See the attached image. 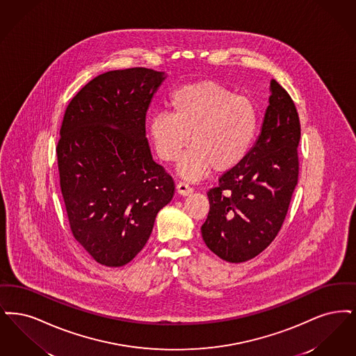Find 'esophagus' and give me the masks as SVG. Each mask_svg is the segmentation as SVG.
I'll use <instances>...</instances> for the list:
<instances>
[{
    "mask_svg": "<svg viewBox=\"0 0 356 356\" xmlns=\"http://www.w3.org/2000/svg\"><path fill=\"white\" fill-rule=\"evenodd\" d=\"M193 187L187 185L186 182H178L177 184V193L181 194V195H188L190 193H193Z\"/></svg>",
    "mask_w": 356,
    "mask_h": 356,
    "instance_id": "obj_1",
    "label": "esophagus"
}]
</instances>
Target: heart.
I'll list each match as a JSON object with an SVG mask.
<instances>
[{"mask_svg": "<svg viewBox=\"0 0 356 356\" xmlns=\"http://www.w3.org/2000/svg\"><path fill=\"white\" fill-rule=\"evenodd\" d=\"M170 113H155L150 136L158 155L174 162L190 142L178 170L190 181L210 168L229 171L248 155L257 131L252 104L222 83L203 79L175 89L169 98Z\"/></svg>", "mask_w": 356, "mask_h": 356, "instance_id": "b5f03b06", "label": "heart"}]
</instances>
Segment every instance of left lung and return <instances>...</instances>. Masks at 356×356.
Listing matches in <instances>:
<instances>
[{"mask_svg":"<svg viewBox=\"0 0 356 356\" xmlns=\"http://www.w3.org/2000/svg\"><path fill=\"white\" fill-rule=\"evenodd\" d=\"M261 136L243 161L207 191L206 246L226 262L250 261L278 235L299 178L300 122L294 101L275 79Z\"/></svg>","mask_w":356,"mask_h":356,"instance_id":"8db88e82","label":"left lung"}]
</instances>
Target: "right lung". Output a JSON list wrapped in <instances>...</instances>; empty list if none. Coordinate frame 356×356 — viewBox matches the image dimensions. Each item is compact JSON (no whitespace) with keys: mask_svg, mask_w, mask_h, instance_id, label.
I'll return each mask as SVG.
<instances>
[{"mask_svg":"<svg viewBox=\"0 0 356 356\" xmlns=\"http://www.w3.org/2000/svg\"><path fill=\"white\" fill-rule=\"evenodd\" d=\"M162 72L131 67L88 82L65 110L57 162L73 236L108 267L133 261L175 185L155 163L146 111Z\"/></svg>","mask_w":356,"mask_h":356,"instance_id":"add662e5","label":"right lung"}]
</instances>
